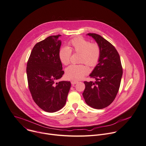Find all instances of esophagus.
<instances>
[{
  "instance_id": "34e87169",
  "label": "esophagus",
  "mask_w": 146,
  "mask_h": 146,
  "mask_svg": "<svg viewBox=\"0 0 146 146\" xmlns=\"http://www.w3.org/2000/svg\"><path fill=\"white\" fill-rule=\"evenodd\" d=\"M71 83L72 85H75L76 84L78 83V82L76 81V80H72V81L71 82Z\"/></svg>"
}]
</instances>
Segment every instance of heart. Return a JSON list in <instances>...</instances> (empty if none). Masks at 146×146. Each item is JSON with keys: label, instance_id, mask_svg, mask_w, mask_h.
<instances>
[{"label": "heart", "instance_id": "heart-1", "mask_svg": "<svg viewBox=\"0 0 146 146\" xmlns=\"http://www.w3.org/2000/svg\"><path fill=\"white\" fill-rule=\"evenodd\" d=\"M70 48L63 46L58 52L60 61L64 65L70 62L72 51L80 53L79 62L85 63L90 67L97 66L101 57V48L97 43L91 42L83 37H78L72 39L70 42ZM89 73V68L84 64H72L66 70V77L71 80H79Z\"/></svg>", "mask_w": 146, "mask_h": 146}]
</instances>
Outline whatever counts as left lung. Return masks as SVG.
I'll return each mask as SVG.
<instances>
[{
	"mask_svg": "<svg viewBox=\"0 0 146 146\" xmlns=\"http://www.w3.org/2000/svg\"><path fill=\"white\" fill-rule=\"evenodd\" d=\"M95 39L101 48V57L98 65L90 74L95 82L85 81V89L83 93L86 103L95 109L108 107L115 99L118 92L122 67L120 56L111 43L102 36L88 34Z\"/></svg>",
	"mask_w": 146,
	"mask_h": 146,
	"instance_id": "8db88e82",
	"label": "left lung"
}]
</instances>
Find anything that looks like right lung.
<instances>
[{
  "label": "right lung",
  "instance_id": "1",
  "mask_svg": "<svg viewBox=\"0 0 146 146\" xmlns=\"http://www.w3.org/2000/svg\"><path fill=\"white\" fill-rule=\"evenodd\" d=\"M61 35L50 36L32 48L27 65L29 91L35 103L43 110L54 112L66 104L71 82L61 81L64 72L58 57Z\"/></svg>",
  "mask_w": 146,
  "mask_h": 146
}]
</instances>
